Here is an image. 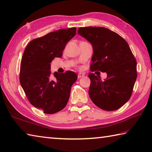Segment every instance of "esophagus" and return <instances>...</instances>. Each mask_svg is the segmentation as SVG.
Instances as JSON below:
<instances>
[{"mask_svg":"<svg viewBox=\"0 0 152 152\" xmlns=\"http://www.w3.org/2000/svg\"><path fill=\"white\" fill-rule=\"evenodd\" d=\"M84 75H85V74H84V73H82V72L78 73V78H82V77L84 76Z\"/></svg>","mask_w":152,"mask_h":152,"instance_id":"34e87169","label":"esophagus"}]
</instances>
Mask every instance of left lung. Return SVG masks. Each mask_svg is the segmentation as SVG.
<instances>
[{
    "instance_id": "8db88e82",
    "label": "left lung",
    "mask_w": 152,
    "mask_h": 152,
    "mask_svg": "<svg viewBox=\"0 0 152 152\" xmlns=\"http://www.w3.org/2000/svg\"><path fill=\"white\" fill-rule=\"evenodd\" d=\"M78 33L93 47L91 71L106 72L100 76L90 73L89 95L92 102L106 111L119 109L129 100L137 78V62L128 42L104 27H80Z\"/></svg>"
}]
</instances>
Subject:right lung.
Segmentation results:
<instances>
[{"instance_id":"add662e5","label":"right lung","mask_w":152,"mask_h":152,"mask_svg":"<svg viewBox=\"0 0 152 152\" xmlns=\"http://www.w3.org/2000/svg\"><path fill=\"white\" fill-rule=\"evenodd\" d=\"M76 28L60 29L30 41L22 57L20 82L32 106L48 114L62 110L70 98L71 87L78 78L72 71L54 73L50 64L60 58L66 44L76 35Z\"/></svg>"}]
</instances>
